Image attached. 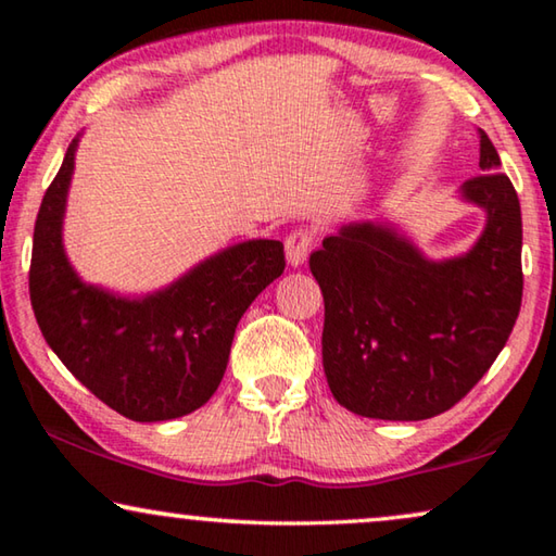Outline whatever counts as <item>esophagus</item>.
<instances>
[{
    "label": "esophagus",
    "instance_id": "1",
    "mask_svg": "<svg viewBox=\"0 0 556 556\" xmlns=\"http://www.w3.org/2000/svg\"><path fill=\"white\" fill-rule=\"evenodd\" d=\"M312 242H314V235L304 228H299L289 235L285 248H287V262L291 267L304 265L308 257V250H312Z\"/></svg>",
    "mask_w": 556,
    "mask_h": 556
}]
</instances>
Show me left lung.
<instances>
[{"label": "left lung", "instance_id": "obj_1", "mask_svg": "<svg viewBox=\"0 0 556 556\" xmlns=\"http://www.w3.org/2000/svg\"><path fill=\"white\" fill-rule=\"evenodd\" d=\"M481 176L460 201L485 228L458 257L429 260L392 223H348L312 252L324 294V372L336 402L361 417L419 421L466 397L520 314L522 215L483 129Z\"/></svg>", "mask_w": 556, "mask_h": 556}]
</instances>
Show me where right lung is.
<instances>
[{"instance_id":"right-lung-1","label":"right lung","mask_w":556,"mask_h":556,"mask_svg":"<svg viewBox=\"0 0 556 556\" xmlns=\"http://www.w3.org/2000/svg\"><path fill=\"white\" fill-rule=\"evenodd\" d=\"M78 139L68 144L36 218L29 269L36 324L65 368L122 417H184L218 390L238 321L285 271V244H230L144 296L86 285L63 248Z\"/></svg>"}]
</instances>
